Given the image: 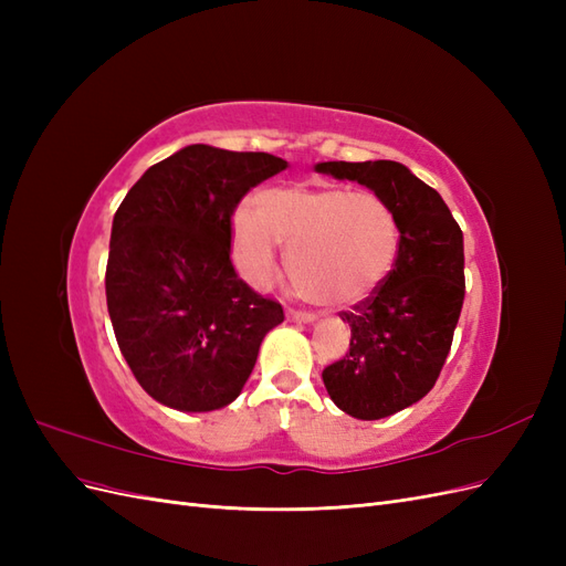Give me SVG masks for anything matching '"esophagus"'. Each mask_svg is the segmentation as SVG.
I'll use <instances>...</instances> for the list:
<instances>
[{
	"label": "esophagus",
	"instance_id": "1",
	"mask_svg": "<svg viewBox=\"0 0 566 566\" xmlns=\"http://www.w3.org/2000/svg\"><path fill=\"white\" fill-rule=\"evenodd\" d=\"M287 321H295V323H316V314L310 312H297V310H287Z\"/></svg>",
	"mask_w": 566,
	"mask_h": 566
}]
</instances>
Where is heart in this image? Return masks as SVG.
Returning a JSON list of instances; mask_svg holds the SVG:
<instances>
[{
    "label": "heart",
    "mask_w": 566,
    "mask_h": 566,
    "mask_svg": "<svg viewBox=\"0 0 566 566\" xmlns=\"http://www.w3.org/2000/svg\"><path fill=\"white\" fill-rule=\"evenodd\" d=\"M287 273L302 295L321 304L366 300L389 276L399 254V219L380 196L345 186H283L256 196V212L231 217V254L252 287Z\"/></svg>",
    "instance_id": "b5f03b06"
}]
</instances>
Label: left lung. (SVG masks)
Here are the masks:
<instances>
[{"mask_svg": "<svg viewBox=\"0 0 566 566\" xmlns=\"http://www.w3.org/2000/svg\"><path fill=\"white\" fill-rule=\"evenodd\" d=\"M318 175L358 181L399 219V254L373 297L339 318L349 354L323 370L333 403L358 420H380L430 391L447 361L465 300L462 231L432 186L394 160L318 163Z\"/></svg>", "mask_w": 566, "mask_h": 566, "instance_id": "8db88e82", "label": "left lung"}]
</instances>
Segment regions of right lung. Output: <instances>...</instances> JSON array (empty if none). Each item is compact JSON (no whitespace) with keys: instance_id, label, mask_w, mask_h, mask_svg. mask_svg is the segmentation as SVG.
<instances>
[{"instance_id":"right-lung-1","label":"right lung","mask_w":566,"mask_h":566,"mask_svg":"<svg viewBox=\"0 0 566 566\" xmlns=\"http://www.w3.org/2000/svg\"><path fill=\"white\" fill-rule=\"evenodd\" d=\"M269 153L193 144L148 167L113 217L106 300L119 352L158 403L208 413L238 399L283 306L231 264V214L283 172Z\"/></svg>"}]
</instances>
